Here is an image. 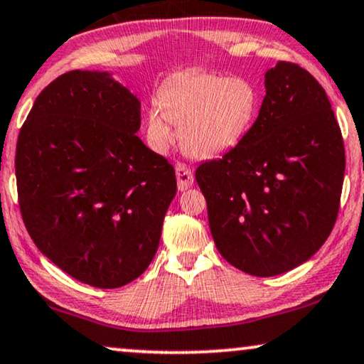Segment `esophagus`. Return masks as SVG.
Instances as JSON below:
<instances>
[{
    "label": "esophagus",
    "mask_w": 364,
    "mask_h": 364,
    "mask_svg": "<svg viewBox=\"0 0 364 364\" xmlns=\"http://www.w3.org/2000/svg\"><path fill=\"white\" fill-rule=\"evenodd\" d=\"M175 170H176L178 189H180V191H186V189L191 186L193 181H194L191 168H188L186 165H184V163H178Z\"/></svg>",
    "instance_id": "esophagus-1"
}]
</instances>
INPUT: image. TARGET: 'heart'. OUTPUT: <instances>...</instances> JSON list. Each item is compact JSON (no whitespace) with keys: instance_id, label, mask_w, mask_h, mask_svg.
Listing matches in <instances>:
<instances>
[{"instance_id":"b5f03b06","label":"heart","mask_w":364,"mask_h":364,"mask_svg":"<svg viewBox=\"0 0 364 364\" xmlns=\"http://www.w3.org/2000/svg\"><path fill=\"white\" fill-rule=\"evenodd\" d=\"M259 112V94L242 77L191 70L158 90V107L146 112V138L165 153L173 141L171 124L180 125L183 150L194 158H214L237 146Z\"/></svg>"}]
</instances>
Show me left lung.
I'll list each match as a JSON object with an SVG mask.
<instances>
[{
	"label": "left lung",
	"instance_id": "1",
	"mask_svg": "<svg viewBox=\"0 0 364 364\" xmlns=\"http://www.w3.org/2000/svg\"><path fill=\"white\" fill-rule=\"evenodd\" d=\"M345 146L323 87L300 65L265 73V97L247 135L196 181L219 254L235 269L272 277L299 267L335 226Z\"/></svg>",
	"mask_w": 364,
	"mask_h": 364
}]
</instances>
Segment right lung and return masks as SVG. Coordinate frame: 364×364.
I'll return each instance as SVG.
<instances>
[{
	"label": "right lung",
	"instance_id": "add662e5",
	"mask_svg": "<svg viewBox=\"0 0 364 364\" xmlns=\"http://www.w3.org/2000/svg\"><path fill=\"white\" fill-rule=\"evenodd\" d=\"M140 100L99 70L41 92L16 145L19 209L38 249L65 274L117 289L155 257L175 168L140 130Z\"/></svg>",
	"mask_w": 364,
	"mask_h": 364
}]
</instances>
